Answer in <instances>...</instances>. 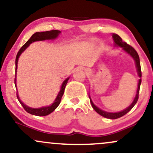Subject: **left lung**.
I'll list each match as a JSON object with an SVG mask.
<instances>
[{
	"mask_svg": "<svg viewBox=\"0 0 153 153\" xmlns=\"http://www.w3.org/2000/svg\"><path fill=\"white\" fill-rule=\"evenodd\" d=\"M112 37H113L114 41V45L116 47H122L123 50L125 51L127 53L129 54V55H130L131 57L134 59L135 65H136V68H137V71L138 76L140 77V80H139L138 85H137V94H136V96H135V97H134V101H133V102L131 103L130 106H128L127 108H125L124 110L122 111L116 112V113H111V112H107V111H105L101 110V108H98V107L96 106L94 103H93L92 100H91L90 96H89V98H90V101H91V105H92V107L94 108V109L96 111L98 114H99L102 116V117H105V118L111 119H115L120 118V117H122L124 115H125L126 114H127L128 112H129V111H130L131 108L134 106V105L136 104V103L137 102V100L139 98V92H140V84H141V82H142V80H141L142 72H141V67H140V57H139V55H138L137 52H136V50H135L132 47H131L130 45H129L128 44L126 43L125 42H123L122 38H121L118 34H112Z\"/></svg>",
	"mask_w": 153,
	"mask_h": 153,
	"instance_id": "8db88e82",
	"label": "left lung"
}]
</instances>
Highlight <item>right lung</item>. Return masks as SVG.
<instances>
[{
  "instance_id": "1",
  "label": "right lung",
  "mask_w": 153,
  "mask_h": 153,
  "mask_svg": "<svg viewBox=\"0 0 153 153\" xmlns=\"http://www.w3.org/2000/svg\"><path fill=\"white\" fill-rule=\"evenodd\" d=\"M61 31H58V30H51V31H42V32H36L34 33L32 36H31V38L28 40L24 44V45L22 47V48L20 49L19 51L18 54H17L16 57V72L17 70V64H18V60L20 55L22 54V53L24 52V50L27 48L30 45V44L32 42H34L36 41H43V40H49V39H54L58 36V35L60 34ZM70 77H68V78H66L65 80H64L62 84V86H61L60 91L57 94V97H56L55 100L54 101V102L52 103V105L49 106H45V107H42V108H31V107H29L26 105L24 104V103L21 101V99H19V96L18 95V93L16 94L17 96V99H18L19 101L20 102L22 106L24 107V108L25 109V111L28 113L31 114L32 115H36V116H39V117H42V116H47L50 114L52 113V111H54L56 108H57V106H59V104L60 103L61 101V99H62L63 94H64V91L65 88V86L68 83V80H69ZM16 78H15V86L16 88Z\"/></svg>"
}]
</instances>
